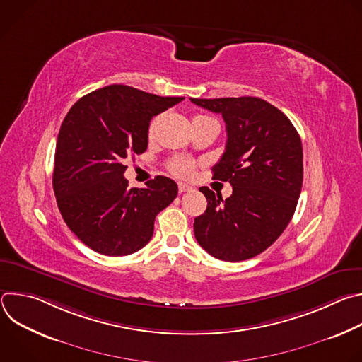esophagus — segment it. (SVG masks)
<instances>
[{"mask_svg": "<svg viewBox=\"0 0 362 362\" xmlns=\"http://www.w3.org/2000/svg\"><path fill=\"white\" fill-rule=\"evenodd\" d=\"M177 187H179V193H185V192L192 190V186H189V185H186V183H179Z\"/></svg>", "mask_w": 362, "mask_h": 362, "instance_id": "esophagus-1", "label": "esophagus"}]
</instances>
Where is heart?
Returning a JSON list of instances; mask_svg holds the SVG:
<instances>
[{"label": "heart", "instance_id": "obj_1", "mask_svg": "<svg viewBox=\"0 0 362 362\" xmlns=\"http://www.w3.org/2000/svg\"><path fill=\"white\" fill-rule=\"evenodd\" d=\"M202 117H206V116H196L194 119H202ZM206 119H209V117H206ZM156 124H158V119L151 120V123L148 124V130L147 132H148L150 137H153L154 133H156ZM192 168H193L192 163L189 160H186V159H182V158H177V159L172 160L170 165H169L170 172L173 175L179 176V177H187L190 175V172H192Z\"/></svg>", "mask_w": 362, "mask_h": 362}]
</instances>
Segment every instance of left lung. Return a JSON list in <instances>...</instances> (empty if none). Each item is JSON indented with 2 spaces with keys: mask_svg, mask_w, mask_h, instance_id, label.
Here are the masks:
<instances>
[{
  "mask_svg": "<svg viewBox=\"0 0 362 362\" xmlns=\"http://www.w3.org/2000/svg\"><path fill=\"white\" fill-rule=\"evenodd\" d=\"M222 115L226 147L214 179L233 187L228 199L199 190L208 208L193 223L197 243L221 261L239 262L262 253L285 230L303 179L300 137L291 120L259 97L190 98Z\"/></svg>",
  "mask_w": 362,
  "mask_h": 362,
  "instance_id": "left-lung-1",
  "label": "left lung"
}]
</instances>
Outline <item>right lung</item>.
<instances>
[{"label": "right lung", "instance_id": "add662e5", "mask_svg": "<svg viewBox=\"0 0 362 362\" xmlns=\"http://www.w3.org/2000/svg\"><path fill=\"white\" fill-rule=\"evenodd\" d=\"M183 98L113 84L81 97L64 117L53 187L64 222L90 249L124 256L151 239L154 219L176 199L177 185L158 176L130 189L124 159L146 151L151 117Z\"/></svg>", "mask_w": 362, "mask_h": 362}]
</instances>
